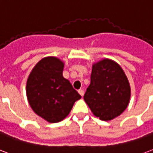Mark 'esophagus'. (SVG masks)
I'll use <instances>...</instances> for the list:
<instances>
[{"instance_id":"1","label":"esophagus","mask_w":153,"mask_h":153,"mask_svg":"<svg viewBox=\"0 0 153 153\" xmlns=\"http://www.w3.org/2000/svg\"><path fill=\"white\" fill-rule=\"evenodd\" d=\"M79 93V95L81 96V97H83V95H84V91H83V90H82V89H80V90H79V91H78Z\"/></svg>"}]
</instances>
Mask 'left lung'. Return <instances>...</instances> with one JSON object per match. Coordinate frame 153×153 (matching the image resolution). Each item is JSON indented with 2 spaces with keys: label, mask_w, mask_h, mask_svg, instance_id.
I'll return each instance as SVG.
<instances>
[{
  "label": "left lung",
  "mask_w": 153,
  "mask_h": 153,
  "mask_svg": "<svg viewBox=\"0 0 153 153\" xmlns=\"http://www.w3.org/2000/svg\"><path fill=\"white\" fill-rule=\"evenodd\" d=\"M96 117L110 121L127 108L131 86L123 68L108 58L92 64L91 83L83 97Z\"/></svg>",
  "instance_id": "8db88e82"
}]
</instances>
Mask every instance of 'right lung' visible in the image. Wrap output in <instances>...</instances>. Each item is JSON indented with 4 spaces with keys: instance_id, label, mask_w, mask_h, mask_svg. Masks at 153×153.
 <instances>
[{
    "instance_id": "add662e5",
    "label": "right lung",
    "mask_w": 153,
    "mask_h": 153,
    "mask_svg": "<svg viewBox=\"0 0 153 153\" xmlns=\"http://www.w3.org/2000/svg\"><path fill=\"white\" fill-rule=\"evenodd\" d=\"M64 62L46 56L36 64L27 78L26 92L29 105L38 116L50 123L67 117L81 96L62 75Z\"/></svg>"
}]
</instances>
